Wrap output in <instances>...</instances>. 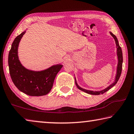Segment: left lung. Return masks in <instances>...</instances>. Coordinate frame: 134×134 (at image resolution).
<instances>
[{"instance_id":"obj_1","label":"left lung","mask_w":134,"mask_h":134,"mask_svg":"<svg viewBox=\"0 0 134 134\" xmlns=\"http://www.w3.org/2000/svg\"><path fill=\"white\" fill-rule=\"evenodd\" d=\"M110 34L112 35V36L114 37L115 39V41L116 43V45L117 47V55H118V67H117V72H116V78H115V81L114 82L111 84V85L109 86L106 89H105L104 90L100 91H89V90H84V89L81 88L80 86H79L78 84H77L76 82V79H75V84L77 87L81 91H83L87 93H89V94H91V95H100V94H103V93L106 92L107 91H108L109 89H111L112 86H114L115 84L117 83V82L118 81L119 78H120L121 74V72H122V62H123V57H122V49L119 46L118 39H117L116 37L115 36V35H114L112 33L110 32Z\"/></svg>"}]
</instances>
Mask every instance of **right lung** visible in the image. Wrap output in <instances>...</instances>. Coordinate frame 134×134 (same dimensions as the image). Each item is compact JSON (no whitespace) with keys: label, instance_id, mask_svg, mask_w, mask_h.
<instances>
[{"label":"right lung","instance_id":"right-lung-1","mask_svg":"<svg viewBox=\"0 0 134 134\" xmlns=\"http://www.w3.org/2000/svg\"><path fill=\"white\" fill-rule=\"evenodd\" d=\"M25 32H22L16 37L9 51L8 63L11 79L16 88L27 95H45L51 91L56 75L62 65H54L39 72L30 71L23 67L19 60L18 49L20 39Z\"/></svg>","mask_w":134,"mask_h":134}]
</instances>
